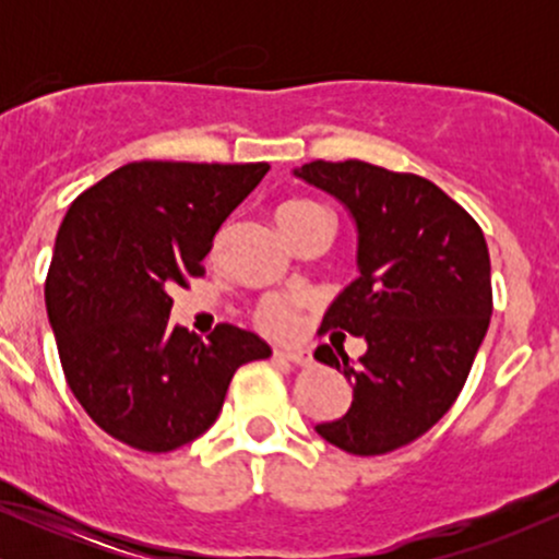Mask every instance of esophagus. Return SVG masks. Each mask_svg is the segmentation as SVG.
I'll return each instance as SVG.
<instances>
[{
    "label": "esophagus",
    "mask_w": 559,
    "mask_h": 559,
    "mask_svg": "<svg viewBox=\"0 0 559 559\" xmlns=\"http://www.w3.org/2000/svg\"><path fill=\"white\" fill-rule=\"evenodd\" d=\"M275 357H281V360H288L294 365H310L312 362L310 352L301 349V346H284V349H275Z\"/></svg>",
    "instance_id": "esophagus-1"
}]
</instances>
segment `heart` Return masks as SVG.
Listing matches in <instances>:
<instances>
[{
	"label": "heart",
	"mask_w": 559,
	"mask_h": 559,
	"mask_svg": "<svg viewBox=\"0 0 559 559\" xmlns=\"http://www.w3.org/2000/svg\"><path fill=\"white\" fill-rule=\"evenodd\" d=\"M316 213H325V210L316 202L297 199V202H288L278 210V223H292V221H299V217L316 215ZM258 320H260L262 329H267V331H286L288 325L294 323V310L286 305L284 299H267V301H262Z\"/></svg>",
	"instance_id": "1"
}]
</instances>
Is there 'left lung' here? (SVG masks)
Returning <instances> with one entry per match:
<instances>
[{
	"mask_svg": "<svg viewBox=\"0 0 559 559\" xmlns=\"http://www.w3.org/2000/svg\"><path fill=\"white\" fill-rule=\"evenodd\" d=\"M294 176L336 197L357 226V275L320 331L362 336L352 365L329 344L316 357L342 370L352 407L316 431L360 457L394 452L444 418L465 386L491 320L484 230L439 186L413 173L316 159ZM333 338V336H331Z\"/></svg>",
	"mask_w": 559,
	"mask_h": 559,
	"instance_id": "obj_1",
	"label": "left lung"
}]
</instances>
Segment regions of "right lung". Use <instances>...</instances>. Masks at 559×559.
<instances>
[{"label": "right lung", "mask_w": 559, "mask_h": 559, "mask_svg": "<svg viewBox=\"0 0 559 559\" xmlns=\"http://www.w3.org/2000/svg\"><path fill=\"white\" fill-rule=\"evenodd\" d=\"M267 163H128L70 204L44 299L68 386L88 418L141 452H173L221 415L258 333L221 323L207 342L170 325L178 286L204 273L223 221Z\"/></svg>", "instance_id": "right-lung-1"}]
</instances>
